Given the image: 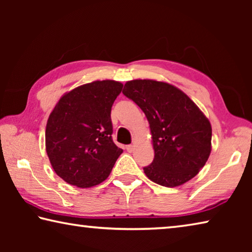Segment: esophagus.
I'll return each mask as SVG.
<instances>
[{
    "label": "esophagus",
    "mask_w": 252,
    "mask_h": 252,
    "mask_svg": "<svg viewBox=\"0 0 252 252\" xmlns=\"http://www.w3.org/2000/svg\"><path fill=\"white\" fill-rule=\"evenodd\" d=\"M126 151L127 152H133L134 151V146L133 144H129V146H126Z\"/></svg>",
    "instance_id": "obj_1"
}]
</instances>
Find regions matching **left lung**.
I'll return each mask as SVG.
<instances>
[{"label":"left lung","instance_id":"obj_1","mask_svg":"<svg viewBox=\"0 0 252 252\" xmlns=\"http://www.w3.org/2000/svg\"><path fill=\"white\" fill-rule=\"evenodd\" d=\"M149 121L155 159L143 168L158 185L173 188L197 176L211 152V125L194 102L173 85L155 80L127 81L122 91Z\"/></svg>","mask_w":252,"mask_h":252}]
</instances>
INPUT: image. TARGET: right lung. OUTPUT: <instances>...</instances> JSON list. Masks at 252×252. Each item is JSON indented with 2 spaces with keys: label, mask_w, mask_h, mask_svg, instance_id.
Wrapping results in <instances>:
<instances>
[{
  "label": "right lung",
  "mask_w": 252,
  "mask_h": 252,
  "mask_svg": "<svg viewBox=\"0 0 252 252\" xmlns=\"http://www.w3.org/2000/svg\"><path fill=\"white\" fill-rule=\"evenodd\" d=\"M122 88L113 80L80 85L62 95L51 112L46 153L55 173L69 185H100L123 152L112 140L111 121V108Z\"/></svg>",
  "instance_id": "right-lung-1"
}]
</instances>
